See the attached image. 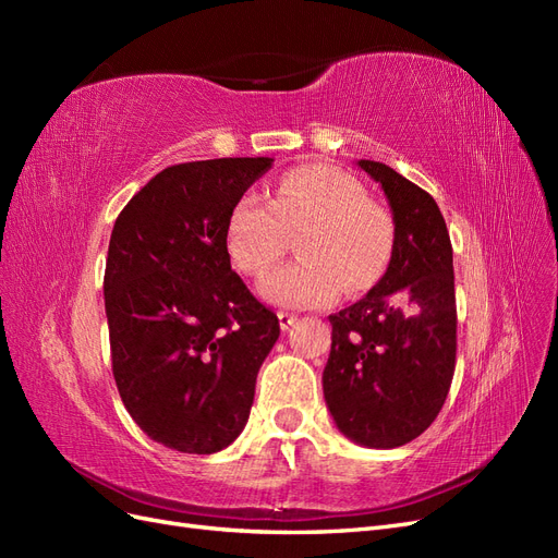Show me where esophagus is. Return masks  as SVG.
I'll return each instance as SVG.
<instances>
[{"label": "esophagus", "instance_id": "esophagus-1", "mask_svg": "<svg viewBox=\"0 0 558 558\" xmlns=\"http://www.w3.org/2000/svg\"><path fill=\"white\" fill-rule=\"evenodd\" d=\"M279 316V326H281V330H289L295 320H298V316L293 314V312H279L277 314Z\"/></svg>", "mask_w": 558, "mask_h": 558}]
</instances>
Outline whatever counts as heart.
Masks as SVG:
<instances>
[{"instance_id":"obj_1","label":"heart","mask_w":558,"mask_h":558,"mask_svg":"<svg viewBox=\"0 0 558 558\" xmlns=\"http://www.w3.org/2000/svg\"><path fill=\"white\" fill-rule=\"evenodd\" d=\"M298 234L302 258L272 269L258 293L281 307H326L363 293L384 277L393 256L396 228L365 185L332 165H302L286 172L272 199L246 191L230 211L226 244L234 267L263 275Z\"/></svg>"}]
</instances>
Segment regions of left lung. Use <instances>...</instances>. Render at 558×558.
I'll return each instance as SVG.
<instances>
[{"label": "left lung", "mask_w": 558, "mask_h": 558, "mask_svg": "<svg viewBox=\"0 0 558 558\" xmlns=\"http://www.w3.org/2000/svg\"><path fill=\"white\" fill-rule=\"evenodd\" d=\"M393 211V256L363 300L330 314L324 396L349 440L393 449L424 433L456 365L453 253L437 202L375 160H359Z\"/></svg>", "instance_id": "left-lung-1"}]
</instances>
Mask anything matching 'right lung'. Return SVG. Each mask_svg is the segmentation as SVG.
I'll return each instance as SVG.
<instances>
[{
	"label": "right lung",
	"mask_w": 558,
	"mask_h": 558,
	"mask_svg": "<svg viewBox=\"0 0 558 558\" xmlns=\"http://www.w3.org/2000/svg\"><path fill=\"white\" fill-rule=\"evenodd\" d=\"M272 158L172 165L118 214L105 272L111 367L150 440L226 449L246 426L279 318L230 267V211Z\"/></svg>",
	"instance_id": "add662e5"
}]
</instances>
